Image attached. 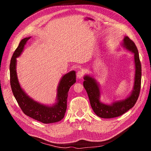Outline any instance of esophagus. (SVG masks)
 <instances>
[{
	"label": "esophagus",
	"instance_id": "34e87169",
	"mask_svg": "<svg viewBox=\"0 0 151 151\" xmlns=\"http://www.w3.org/2000/svg\"><path fill=\"white\" fill-rule=\"evenodd\" d=\"M84 76V72L82 71V70H79L78 72H77V78H82V77H83Z\"/></svg>",
	"mask_w": 151,
	"mask_h": 151
}]
</instances>
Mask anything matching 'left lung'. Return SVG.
Listing matches in <instances>:
<instances>
[{
	"label": "left lung",
	"instance_id": "1",
	"mask_svg": "<svg viewBox=\"0 0 151 151\" xmlns=\"http://www.w3.org/2000/svg\"><path fill=\"white\" fill-rule=\"evenodd\" d=\"M122 45L127 50L133 53L134 55L135 68L134 84L133 90L129 97L121 101L113 102L111 104L103 103L100 101L101 92L96 81L88 75L84 77L83 86L88 93L91 106L96 115L103 118H111L122 115L134 106L140 94L142 68L137 48L133 41L128 36L124 38Z\"/></svg>",
	"mask_w": 151,
	"mask_h": 151
}]
</instances>
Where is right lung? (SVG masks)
I'll list each match as a JSON object with an SVG mask.
<instances>
[{"instance_id": "obj_1", "label": "right lung", "mask_w": 151, "mask_h": 151, "mask_svg": "<svg viewBox=\"0 0 151 151\" xmlns=\"http://www.w3.org/2000/svg\"><path fill=\"white\" fill-rule=\"evenodd\" d=\"M30 38H25L21 41L11 58L10 83L12 93L25 115L43 123H55L64 117L68 91L76 82V72L70 71L62 77L57 88V102L52 106H46L31 99L21 88L16 72V58L21 55L27 41Z\"/></svg>"}]
</instances>
